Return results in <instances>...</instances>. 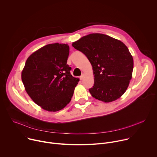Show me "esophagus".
<instances>
[{
	"mask_svg": "<svg viewBox=\"0 0 157 157\" xmlns=\"http://www.w3.org/2000/svg\"><path fill=\"white\" fill-rule=\"evenodd\" d=\"M84 78V74H82L81 76H80V77H79V79H81V80H82V79H83V78Z\"/></svg>",
	"mask_w": 157,
	"mask_h": 157,
	"instance_id": "esophagus-1",
	"label": "esophagus"
}]
</instances>
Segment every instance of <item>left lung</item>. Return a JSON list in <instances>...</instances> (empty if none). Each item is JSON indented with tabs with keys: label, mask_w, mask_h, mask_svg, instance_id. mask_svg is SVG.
Instances as JSON below:
<instances>
[{
	"label": "left lung",
	"mask_w": 157,
	"mask_h": 157,
	"mask_svg": "<svg viewBox=\"0 0 157 157\" xmlns=\"http://www.w3.org/2000/svg\"><path fill=\"white\" fill-rule=\"evenodd\" d=\"M90 61L94 84L93 97L105 102L116 101L127 90L132 78L133 61L122 41L101 33H91L73 43Z\"/></svg>",
	"instance_id": "left-lung-1"
}]
</instances>
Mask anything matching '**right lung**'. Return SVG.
<instances>
[{
    "label": "right lung",
    "instance_id": "1",
    "mask_svg": "<svg viewBox=\"0 0 157 157\" xmlns=\"http://www.w3.org/2000/svg\"><path fill=\"white\" fill-rule=\"evenodd\" d=\"M70 47L53 43L41 48L27 59L21 80L32 99L43 109L56 112L68 104L79 79L67 64Z\"/></svg>",
    "mask_w": 157,
    "mask_h": 157
}]
</instances>
